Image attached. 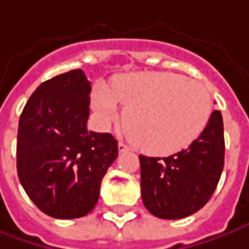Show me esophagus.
<instances>
[{
  "instance_id": "1",
  "label": "esophagus",
  "mask_w": 249,
  "mask_h": 249,
  "mask_svg": "<svg viewBox=\"0 0 249 249\" xmlns=\"http://www.w3.org/2000/svg\"><path fill=\"white\" fill-rule=\"evenodd\" d=\"M118 151H120V153H125V151H129V147L126 146L125 143H123V142H120V143H118Z\"/></svg>"
}]
</instances>
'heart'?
<instances>
[{
	"label": "heart",
	"instance_id": "1",
	"mask_svg": "<svg viewBox=\"0 0 249 249\" xmlns=\"http://www.w3.org/2000/svg\"><path fill=\"white\" fill-rule=\"evenodd\" d=\"M125 107L123 123L139 150L170 155L192 144L211 116V96L202 83L169 72L118 75L110 89L96 84L91 106L107 124Z\"/></svg>",
	"mask_w": 249,
	"mask_h": 249
}]
</instances>
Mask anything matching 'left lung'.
Wrapping results in <instances>:
<instances>
[{
    "instance_id": "obj_1",
    "label": "left lung",
    "mask_w": 249,
    "mask_h": 249,
    "mask_svg": "<svg viewBox=\"0 0 249 249\" xmlns=\"http://www.w3.org/2000/svg\"><path fill=\"white\" fill-rule=\"evenodd\" d=\"M224 158V121L218 110L211 113L204 131L188 148L162 160L139 155L146 209L162 219L195 214L217 188Z\"/></svg>"
}]
</instances>
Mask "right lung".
Listing matches in <instances>:
<instances>
[{
	"mask_svg": "<svg viewBox=\"0 0 249 249\" xmlns=\"http://www.w3.org/2000/svg\"><path fill=\"white\" fill-rule=\"evenodd\" d=\"M91 83L73 69L42 83L18 120V174L38 209L57 219L87 215L118 155L110 133L89 131Z\"/></svg>",
	"mask_w": 249,
	"mask_h": 249,
	"instance_id": "1",
	"label": "right lung"
}]
</instances>
